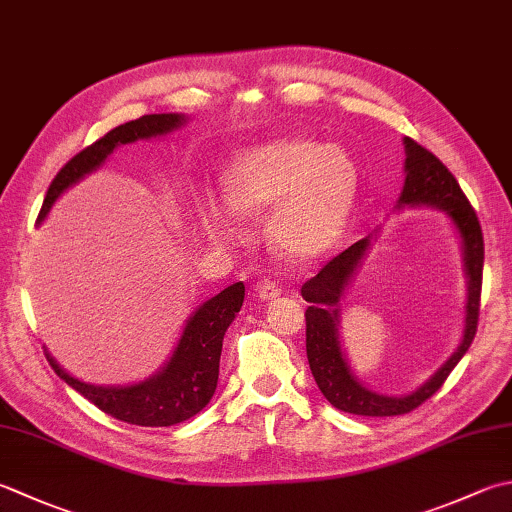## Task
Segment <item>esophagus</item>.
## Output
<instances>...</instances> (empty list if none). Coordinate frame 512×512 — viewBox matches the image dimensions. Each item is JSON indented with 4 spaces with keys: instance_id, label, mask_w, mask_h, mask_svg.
<instances>
[{
    "instance_id": "34e87169",
    "label": "esophagus",
    "mask_w": 512,
    "mask_h": 512,
    "mask_svg": "<svg viewBox=\"0 0 512 512\" xmlns=\"http://www.w3.org/2000/svg\"><path fill=\"white\" fill-rule=\"evenodd\" d=\"M279 295H282V288H279L275 282H270V279H264V282L257 284V297L264 299V302L275 299Z\"/></svg>"
}]
</instances>
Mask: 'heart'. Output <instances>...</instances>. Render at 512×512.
Instances as JSON below:
<instances>
[{
    "instance_id": "obj_1",
    "label": "heart",
    "mask_w": 512,
    "mask_h": 512,
    "mask_svg": "<svg viewBox=\"0 0 512 512\" xmlns=\"http://www.w3.org/2000/svg\"><path fill=\"white\" fill-rule=\"evenodd\" d=\"M357 164L346 148L288 137L246 148L224 175L228 202L208 199V233L230 239L237 213L266 219V237L279 255L310 259L337 242L357 197Z\"/></svg>"
}]
</instances>
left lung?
<instances>
[{
  "instance_id": "obj_1",
  "label": "left lung",
  "mask_w": 512,
  "mask_h": 512,
  "mask_svg": "<svg viewBox=\"0 0 512 512\" xmlns=\"http://www.w3.org/2000/svg\"><path fill=\"white\" fill-rule=\"evenodd\" d=\"M406 150V182L399 208L402 206H433L444 210L450 222L457 228L464 250V273L468 284V302H466V324L462 344L450 355L448 362L419 386L415 393L404 397L379 395L368 390L350 370L346 357L339 344V302H342L344 290L353 279L355 270L362 264L366 250L370 246V237L359 239L348 246L344 253L330 259L315 277H310L302 286V297L310 304L306 308V355L313 377L322 390L324 397L335 408L344 413L364 415V417H393L406 415L426 399L433 397L446 377L450 375L459 359L466 355L477 333L479 322V297H482V273H484V235L475 208L459 188L453 173L439 162V159L419 146L415 139L404 137Z\"/></svg>"
}]
</instances>
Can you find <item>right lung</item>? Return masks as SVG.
I'll use <instances>...</instances> for the list:
<instances>
[{
    "mask_svg": "<svg viewBox=\"0 0 512 512\" xmlns=\"http://www.w3.org/2000/svg\"><path fill=\"white\" fill-rule=\"evenodd\" d=\"M184 122L186 117L177 113L144 115L135 122L113 128L95 144L86 146L50 182L37 222H42L55 199L68 186L77 184L84 175L102 166L117 146L173 133L175 128L184 126ZM244 293V284L237 282L199 306L186 322L173 357L157 375L139 384L93 386L70 377L48 353L46 359L68 386H73L79 395H84L88 402L119 422L135 426H175L195 417L213 399L226 328L242 308Z\"/></svg>",
    "mask_w": 512,
    "mask_h": 512,
    "instance_id": "1",
    "label": "right lung"
}]
</instances>
